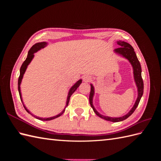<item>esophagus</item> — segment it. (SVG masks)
<instances>
[{
	"label": "esophagus",
	"mask_w": 161,
	"mask_h": 161,
	"mask_svg": "<svg viewBox=\"0 0 161 161\" xmlns=\"http://www.w3.org/2000/svg\"><path fill=\"white\" fill-rule=\"evenodd\" d=\"M91 79V78L89 76H83V80H84V82H89Z\"/></svg>",
	"instance_id": "obj_1"
}]
</instances>
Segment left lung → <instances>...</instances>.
Segmentation results:
<instances>
[{"mask_svg": "<svg viewBox=\"0 0 161 161\" xmlns=\"http://www.w3.org/2000/svg\"><path fill=\"white\" fill-rule=\"evenodd\" d=\"M117 43L119 46V47L116 48L114 50V52L117 54H118L121 56L125 58V59H127L130 63L131 64V66L133 68V74H134V79L136 86H137L138 89V97L136 100L134 106L132 107L130 111L127 114H125L124 116L119 117V118H112V117L105 116L103 115H101L99 114L98 111L96 110L95 107L92 103V100H93V97L95 95V88L93 85L91 84V92L89 95V102L91 108L93 109L94 112L97 115L100 117L101 118L104 119L107 121H110L112 122H118V121H121L125 119H127L128 117H130L131 114L134 113V111L137 108L140 101L141 99L144 92V82L142 78V69H141V66L140 64V62L138 59L137 56H136V53L134 52V48L132 47L130 44L128 43L125 42L123 41H118Z\"/></svg>", "mask_w": 161, "mask_h": 161, "instance_id": "8db88e82", "label": "left lung"}]
</instances>
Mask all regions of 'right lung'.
<instances>
[{
    "mask_svg": "<svg viewBox=\"0 0 161 161\" xmlns=\"http://www.w3.org/2000/svg\"><path fill=\"white\" fill-rule=\"evenodd\" d=\"M48 45L47 42H39V43H36L34 44L31 48L30 50H29L28 52V53H27V58L25 59V60L23 62V63L22 64L21 66V69H20V75H19V80H18V91H19V96H20V99H21V101L22 102V103L23 105V107L25 109V110L28 112L29 114H30L31 115H33L34 118H36V119H38L40 120H42V121H50V120H52V119H53L55 118H58V117H60L62 114H63V113H64V111H65V109L66 107L69 105V101H70V98L71 95L73 94V92H74L76 89L79 86V85L82 83V79H80L78 80L76 83L72 86L71 88L70 89L69 91V93H68V96H67V99H66V106L64 109L62 110V111H61L60 113L59 114H58L55 116H53V117H50V118H40V117H37L36 115H33L31 112L30 111V110H28L27 109V108L25 107V105H24L23 103V99H22V95H21V81H22V79H23V75L24 74H25V72L26 71V69L27 68L28 66V65L30 64V62H31V60H33V58L34 57V53H35L36 52H37V51L40 50L41 49H42V48H44L45 47H46Z\"/></svg>",
    "mask_w": 161,
    "mask_h": 161,
    "instance_id": "1",
    "label": "right lung"
}]
</instances>
